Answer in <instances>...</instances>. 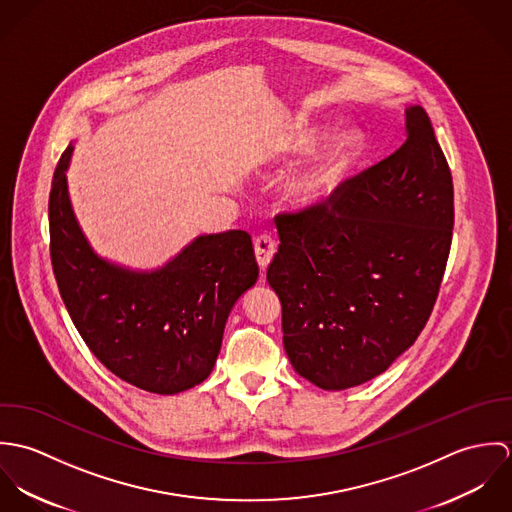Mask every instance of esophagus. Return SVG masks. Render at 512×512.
I'll use <instances>...</instances> for the list:
<instances>
[{
    "mask_svg": "<svg viewBox=\"0 0 512 512\" xmlns=\"http://www.w3.org/2000/svg\"><path fill=\"white\" fill-rule=\"evenodd\" d=\"M254 252H256V260L260 270H266L268 264L272 262V256L276 252V242L270 234H262L254 240Z\"/></svg>",
    "mask_w": 512,
    "mask_h": 512,
    "instance_id": "34e87169",
    "label": "esophagus"
}]
</instances>
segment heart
Instances as JSON below:
<instances>
[{
  "instance_id": "b5f03b06",
  "label": "heart",
  "mask_w": 512,
  "mask_h": 512,
  "mask_svg": "<svg viewBox=\"0 0 512 512\" xmlns=\"http://www.w3.org/2000/svg\"><path fill=\"white\" fill-rule=\"evenodd\" d=\"M313 134L299 142L309 144ZM363 147V136L355 128H345L329 136L313 153H309L286 181V193L295 205H311L323 199L349 169Z\"/></svg>"
}]
</instances>
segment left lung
<instances>
[{
    "label": "left lung",
    "instance_id": "1",
    "mask_svg": "<svg viewBox=\"0 0 512 512\" xmlns=\"http://www.w3.org/2000/svg\"><path fill=\"white\" fill-rule=\"evenodd\" d=\"M451 228V171L426 110L408 106L406 142L392 155L329 201L278 217L266 280L295 372L345 390L408 351L434 309Z\"/></svg>",
    "mask_w": 512,
    "mask_h": 512
}]
</instances>
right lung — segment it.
I'll use <instances>...</instances> for the list:
<instances>
[{"mask_svg": "<svg viewBox=\"0 0 512 512\" xmlns=\"http://www.w3.org/2000/svg\"><path fill=\"white\" fill-rule=\"evenodd\" d=\"M67 147L49 197L51 262L74 327L118 378L153 394L201 384L217 363L226 319L258 280L244 230L201 234L153 270L100 256L74 215Z\"/></svg>", "mask_w": 512, "mask_h": 512, "instance_id": "add662e5", "label": "right lung"}]
</instances>
